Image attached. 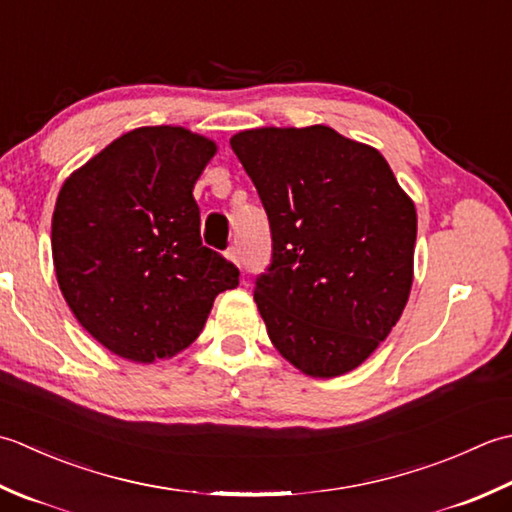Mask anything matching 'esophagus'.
Masks as SVG:
<instances>
[{"label": "esophagus", "mask_w": 512, "mask_h": 512, "mask_svg": "<svg viewBox=\"0 0 512 512\" xmlns=\"http://www.w3.org/2000/svg\"><path fill=\"white\" fill-rule=\"evenodd\" d=\"M225 256H227V260H232L234 265H241V256H238V247H227V252H225Z\"/></svg>", "instance_id": "esophagus-1"}]
</instances>
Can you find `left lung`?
Instances as JSON below:
<instances>
[{"instance_id":"obj_1","label":"left lung","mask_w":512,"mask_h":512,"mask_svg":"<svg viewBox=\"0 0 512 512\" xmlns=\"http://www.w3.org/2000/svg\"><path fill=\"white\" fill-rule=\"evenodd\" d=\"M229 143L269 218L274 254L254 289L269 340L311 378L353 371L409 300L413 201L378 150L327 125L245 130Z\"/></svg>"}]
</instances>
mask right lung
Instances as JSON below:
<instances>
[{"label":"right lung","instance_id":"1","mask_svg":"<svg viewBox=\"0 0 512 512\" xmlns=\"http://www.w3.org/2000/svg\"><path fill=\"white\" fill-rule=\"evenodd\" d=\"M216 143L179 125L121 134L72 172L52 214V263L79 325L150 364L198 338L238 269L201 241L194 183Z\"/></svg>","mask_w":512,"mask_h":512}]
</instances>
